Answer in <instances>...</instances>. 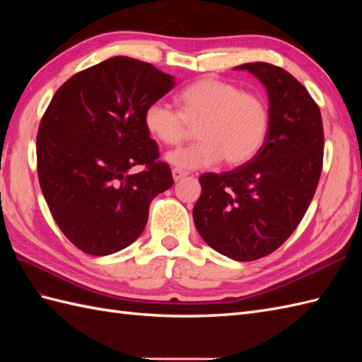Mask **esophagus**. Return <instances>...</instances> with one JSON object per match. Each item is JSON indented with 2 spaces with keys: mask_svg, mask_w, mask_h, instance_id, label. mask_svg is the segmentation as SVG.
<instances>
[{
  "mask_svg": "<svg viewBox=\"0 0 362 362\" xmlns=\"http://www.w3.org/2000/svg\"><path fill=\"white\" fill-rule=\"evenodd\" d=\"M188 175V173L187 171H182V169H173V179L177 182V180H180V179H183V177H187Z\"/></svg>",
  "mask_w": 362,
  "mask_h": 362,
  "instance_id": "esophagus-1",
  "label": "esophagus"
}]
</instances>
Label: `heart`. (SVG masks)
Listing matches in <instances>:
<instances>
[{
    "label": "heart",
    "mask_w": 362,
    "mask_h": 362,
    "mask_svg": "<svg viewBox=\"0 0 362 362\" xmlns=\"http://www.w3.org/2000/svg\"><path fill=\"white\" fill-rule=\"evenodd\" d=\"M179 112L161 101L146 107L148 134L166 146L180 144L196 129L197 143L169 152L166 160L177 169H201L219 163L244 165L263 146L271 115L266 99L243 91L232 82L204 76L177 95Z\"/></svg>",
    "instance_id": "1"
}]
</instances>
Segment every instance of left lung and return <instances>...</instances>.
Returning a JSON list of instances; mask_svg holds the SVG:
<instances>
[{
	"instance_id": "8db88e82",
	"label": "left lung",
	"mask_w": 362,
	"mask_h": 362,
	"mask_svg": "<svg viewBox=\"0 0 362 362\" xmlns=\"http://www.w3.org/2000/svg\"><path fill=\"white\" fill-rule=\"evenodd\" d=\"M263 83L269 98L266 140L247 163L201 175L194 226L211 249L253 261L288 240L316 193L324 160V127L317 104L283 68L264 62L236 66Z\"/></svg>"
}]
</instances>
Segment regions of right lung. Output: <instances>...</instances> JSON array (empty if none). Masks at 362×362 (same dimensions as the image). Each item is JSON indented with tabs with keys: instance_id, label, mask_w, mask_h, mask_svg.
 Wrapping results in <instances>:
<instances>
[{
	"instance_id": "obj_1",
	"label": "right lung",
	"mask_w": 362,
	"mask_h": 362,
	"mask_svg": "<svg viewBox=\"0 0 362 362\" xmlns=\"http://www.w3.org/2000/svg\"><path fill=\"white\" fill-rule=\"evenodd\" d=\"M174 86V76L117 56L52 96L37 134L38 182L54 221L82 252L126 249L144 230L152 199L173 187L143 115ZM138 164L144 171L130 173Z\"/></svg>"
}]
</instances>
